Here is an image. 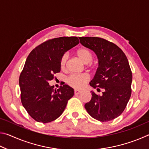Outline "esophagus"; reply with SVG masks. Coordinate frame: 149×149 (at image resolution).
<instances>
[{
  "mask_svg": "<svg viewBox=\"0 0 149 149\" xmlns=\"http://www.w3.org/2000/svg\"><path fill=\"white\" fill-rule=\"evenodd\" d=\"M81 92V91H79V90H77V89H75L74 90V94L75 95H77L80 94Z\"/></svg>",
  "mask_w": 149,
  "mask_h": 149,
  "instance_id": "esophagus-1",
  "label": "esophagus"
}]
</instances>
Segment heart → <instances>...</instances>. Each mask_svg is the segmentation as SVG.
Wrapping results in <instances>:
<instances>
[{
  "mask_svg": "<svg viewBox=\"0 0 149 149\" xmlns=\"http://www.w3.org/2000/svg\"><path fill=\"white\" fill-rule=\"evenodd\" d=\"M76 54L79 58L85 64H89L92 61L93 54L91 50L85 47H81L76 50ZM68 59V54H64L60 59V68L64 70L65 67V63ZM89 80V75L85 74H72L68 78L67 83L70 86L80 89L85 86V85Z\"/></svg>",
  "mask_w": 149,
  "mask_h": 149,
  "instance_id": "heart-1",
  "label": "heart"
}]
</instances>
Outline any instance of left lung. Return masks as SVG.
I'll return each instance as SVG.
<instances>
[{
  "mask_svg": "<svg viewBox=\"0 0 149 149\" xmlns=\"http://www.w3.org/2000/svg\"><path fill=\"white\" fill-rule=\"evenodd\" d=\"M84 47L93 50L99 68L90 85L102 95L91 91L92 98L85 104L89 114L100 122H108L123 112L132 95V72L124 52L116 45L95 37H79Z\"/></svg>",
  "mask_w": 149,
  "mask_h": 149,
  "instance_id": "1",
  "label": "left lung"
}]
</instances>
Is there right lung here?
I'll list each match as a JSON object with an SVG mask.
<instances>
[{
  "label": "right lung",
  "mask_w": 149,
  "mask_h": 149,
  "mask_svg": "<svg viewBox=\"0 0 149 149\" xmlns=\"http://www.w3.org/2000/svg\"><path fill=\"white\" fill-rule=\"evenodd\" d=\"M77 37L47 40L30 52L19 78L22 105L33 119L49 123L64 112L74 89L63 85L57 90L49 81L60 72V59L67 50L79 44Z\"/></svg>",
  "instance_id": "1"
}]
</instances>
